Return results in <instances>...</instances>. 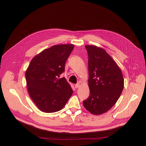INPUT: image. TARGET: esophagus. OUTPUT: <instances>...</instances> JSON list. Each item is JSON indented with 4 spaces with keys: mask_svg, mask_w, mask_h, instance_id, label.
<instances>
[{
    "mask_svg": "<svg viewBox=\"0 0 146 146\" xmlns=\"http://www.w3.org/2000/svg\"><path fill=\"white\" fill-rule=\"evenodd\" d=\"M80 86V83H77V84H76V85H74V87L76 88H79Z\"/></svg>",
    "mask_w": 146,
    "mask_h": 146,
    "instance_id": "34e87169",
    "label": "esophagus"
}]
</instances>
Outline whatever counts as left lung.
<instances>
[{
    "mask_svg": "<svg viewBox=\"0 0 146 146\" xmlns=\"http://www.w3.org/2000/svg\"><path fill=\"white\" fill-rule=\"evenodd\" d=\"M85 48L90 95L83 104L91 113L100 115L116 104L124 88V78L120 68L104 49L89 45Z\"/></svg>",
    "mask_w": 146,
    "mask_h": 146,
    "instance_id": "1",
    "label": "left lung"
}]
</instances>
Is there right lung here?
<instances>
[{"label":"right lung","mask_w":146,"mask_h":146,"mask_svg":"<svg viewBox=\"0 0 146 146\" xmlns=\"http://www.w3.org/2000/svg\"><path fill=\"white\" fill-rule=\"evenodd\" d=\"M74 48L73 44H60L45 49L35 56L26 70L29 95L40 111L57 112L73 94L66 78L58 79L64 72L65 63Z\"/></svg>","instance_id":"obj_1"}]
</instances>
